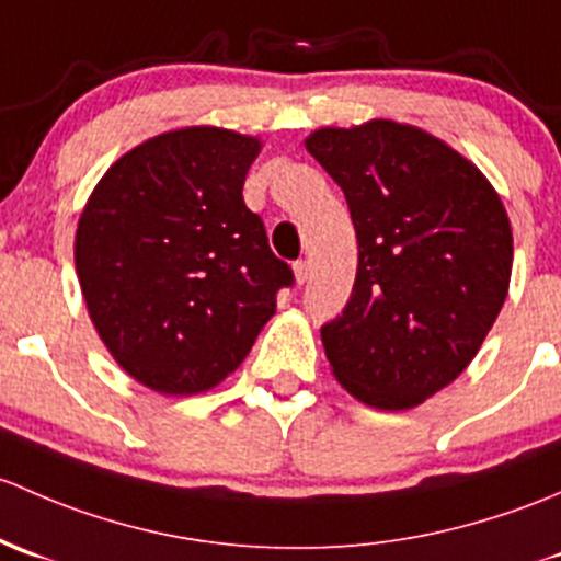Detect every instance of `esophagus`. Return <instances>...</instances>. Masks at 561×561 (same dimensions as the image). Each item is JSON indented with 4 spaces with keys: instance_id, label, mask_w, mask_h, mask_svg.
Returning <instances> with one entry per match:
<instances>
[{
    "instance_id": "esophagus-1",
    "label": "esophagus",
    "mask_w": 561,
    "mask_h": 561,
    "mask_svg": "<svg viewBox=\"0 0 561 561\" xmlns=\"http://www.w3.org/2000/svg\"><path fill=\"white\" fill-rule=\"evenodd\" d=\"M294 278H297L299 286H302V283H308V278H310V264L302 262V259H299V262H294Z\"/></svg>"
}]
</instances>
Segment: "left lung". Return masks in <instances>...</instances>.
Listing matches in <instances>:
<instances>
[{
  "instance_id": "obj_1",
  "label": "left lung",
  "mask_w": 561,
  "mask_h": 561,
  "mask_svg": "<svg viewBox=\"0 0 561 561\" xmlns=\"http://www.w3.org/2000/svg\"><path fill=\"white\" fill-rule=\"evenodd\" d=\"M305 148L343 188L359 242L348 305L321 327L332 375L369 408L421 405L465 373L500 316L513 267L505 205L419 126H321Z\"/></svg>"
}]
</instances>
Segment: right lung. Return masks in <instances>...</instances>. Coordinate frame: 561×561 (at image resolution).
<instances>
[{
  "instance_id": "right-lung-1",
  "label": "right lung",
  "mask_w": 561,
  "mask_h": 561,
  "mask_svg": "<svg viewBox=\"0 0 561 561\" xmlns=\"http://www.w3.org/2000/svg\"><path fill=\"white\" fill-rule=\"evenodd\" d=\"M262 140L183 126L110 164L75 232L89 319L118 367L170 397L210 391L242 365L286 262L242 199Z\"/></svg>"
}]
</instances>
